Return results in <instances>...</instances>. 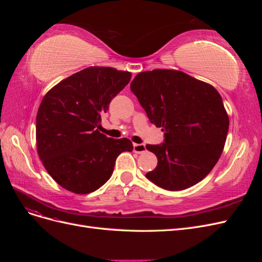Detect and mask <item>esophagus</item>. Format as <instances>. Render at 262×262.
<instances>
[{
  "label": "esophagus",
  "mask_w": 262,
  "mask_h": 262,
  "mask_svg": "<svg viewBox=\"0 0 262 262\" xmlns=\"http://www.w3.org/2000/svg\"><path fill=\"white\" fill-rule=\"evenodd\" d=\"M133 150L136 153H138V154H141V153H144L145 150H146V147H145V145L144 144H137V143H134L133 144Z\"/></svg>",
  "instance_id": "esophagus-1"
}]
</instances>
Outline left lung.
Returning <instances> with one entry per match:
<instances>
[{
    "mask_svg": "<svg viewBox=\"0 0 262 262\" xmlns=\"http://www.w3.org/2000/svg\"><path fill=\"white\" fill-rule=\"evenodd\" d=\"M130 87L149 121L165 132L164 143L146 145L158 161L146 178L169 191L201 181L217 163L228 132L219 92L181 71L162 69L139 73Z\"/></svg>",
    "mask_w": 262,
    "mask_h": 262,
    "instance_id": "8db88e82",
    "label": "left lung"
}]
</instances>
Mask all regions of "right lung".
<instances>
[{
    "instance_id": "right-lung-1",
    "label": "right lung",
    "mask_w": 262,
    "mask_h": 262,
    "mask_svg": "<svg viewBox=\"0 0 262 262\" xmlns=\"http://www.w3.org/2000/svg\"><path fill=\"white\" fill-rule=\"evenodd\" d=\"M131 73L90 67L58 83L45 95L36 119L37 152L58 184L77 194L91 193L112 177L117 157L132 142L98 131L112 99Z\"/></svg>"
}]
</instances>
